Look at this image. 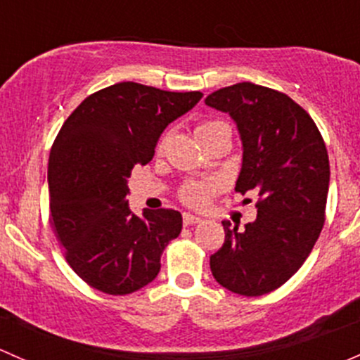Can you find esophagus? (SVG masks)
Returning a JSON list of instances; mask_svg holds the SVG:
<instances>
[{"label": "esophagus", "mask_w": 360, "mask_h": 360, "mask_svg": "<svg viewBox=\"0 0 360 360\" xmlns=\"http://www.w3.org/2000/svg\"><path fill=\"white\" fill-rule=\"evenodd\" d=\"M201 218L198 214H192V213H184V225H192V224H199Z\"/></svg>", "instance_id": "obj_1"}]
</instances>
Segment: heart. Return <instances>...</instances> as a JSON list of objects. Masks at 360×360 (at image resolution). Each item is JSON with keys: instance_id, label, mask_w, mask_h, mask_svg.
Segmentation results:
<instances>
[{"instance_id": "obj_1", "label": "heart", "mask_w": 360, "mask_h": 360, "mask_svg": "<svg viewBox=\"0 0 360 360\" xmlns=\"http://www.w3.org/2000/svg\"><path fill=\"white\" fill-rule=\"evenodd\" d=\"M218 124H221L220 121H205V123H199L198 128H195V135H198L199 139L202 133H206L207 129L214 128V126ZM210 191H211L210 184H188L187 187L181 191V198H184L187 202H191V205H201V202L206 201Z\"/></svg>"}]
</instances>
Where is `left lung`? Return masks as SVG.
I'll use <instances>...</instances> for the list:
<instances>
[{
    "label": "left lung",
    "instance_id": "obj_1",
    "mask_svg": "<svg viewBox=\"0 0 360 360\" xmlns=\"http://www.w3.org/2000/svg\"><path fill=\"white\" fill-rule=\"evenodd\" d=\"M234 120L243 143L236 181L257 192V220L221 221L224 246L210 257L218 284L243 296L283 286L303 265L324 225L329 159L312 117L296 102L255 83H237L206 97Z\"/></svg>",
    "mask_w": 360,
    "mask_h": 360
}]
</instances>
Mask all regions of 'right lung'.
<instances>
[{
	"label": "right lung",
	"instance_id": "1",
	"mask_svg": "<svg viewBox=\"0 0 360 360\" xmlns=\"http://www.w3.org/2000/svg\"><path fill=\"white\" fill-rule=\"evenodd\" d=\"M201 98L124 81L84 98L58 131L48 159L51 221L65 260L95 290L129 295L159 274L181 214L133 213L128 179L154 158L166 126Z\"/></svg>",
	"mask_w": 360,
	"mask_h": 360
}]
</instances>
